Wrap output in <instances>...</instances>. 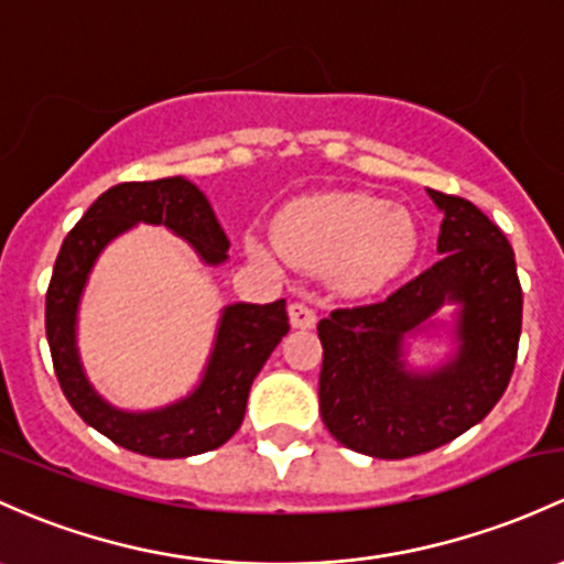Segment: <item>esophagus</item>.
<instances>
[{"mask_svg": "<svg viewBox=\"0 0 564 564\" xmlns=\"http://www.w3.org/2000/svg\"><path fill=\"white\" fill-rule=\"evenodd\" d=\"M289 318H292V327L297 329H313L316 327V311L305 302H292L289 305Z\"/></svg>", "mask_w": 564, "mask_h": 564, "instance_id": "1", "label": "esophagus"}]
</instances>
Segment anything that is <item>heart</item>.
Returning a JSON list of instances; mask_svg holds the SVG:
<instances>
[{"label":"heart","instance_id":"b5f03b06","mask_svg":"<svg viewBox=\"0 0 564 564\" xmlns=\"http://www.w3.org/2000/svg\"><path fill=\"white\" fill-rule=\"evenodd\" d=\"M275 237L294 264L332 272L348 294H372L408 270L419 251L411 213L361 192L300 199L278 216ZM253 253L264 248L251 242Z\"/></svg>","mask_w":564,"mask_h":564}]
</instances>
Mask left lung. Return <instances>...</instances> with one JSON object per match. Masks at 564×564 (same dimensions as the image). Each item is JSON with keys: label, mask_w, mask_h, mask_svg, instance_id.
Instances as JSON below:
<instances>
[{"label": "left lung", "mask_w": 564, "mask_h": 564, "mask_svg": "<svg viewBox=\"0 0 564 564\" xmlns=\"http://www.w3.org/2000/svg\"><path fill=\"white\" fill-rule=\"evenodd\" d=\"M426 194L443 210L441 259L387 300L337 307L318 322L324 424L337 443L376 459L452 443L497 405L517 365L521 283L511 242L467 199ZM448 301L457 305L455 359L437 371H408L404 335Z\"/></svg>", "instance_id": "1"}]
</instances>
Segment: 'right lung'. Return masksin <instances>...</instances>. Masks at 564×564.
I'll use <instances>...</instances> for the list:
<instances>
[{"label":"right lung","instance_id":"right-lung-1","mask_svg":"<svg viewBox=\"0 0 564 564\" xmlns=\"http://www.w3.org/2000/svg\"><path fill=\"white\" fill-rule=\"evenodd\" d=\"M140 221L173 229L194 246L205 264H221L227 259V235L205 194L186 177L118 183L99 194L73 232L64 237L45 294V335L64 397L83 422L134 454L183 459L224 446L240 430L253 378L289 332L286 300L270 305L235 302L224 307L203 381L188 397L145 413L112 408L83 372L75 343L78 305L102 248Z\"/></svg>","mask_w":564,"mask_h":564}]
</instances>
